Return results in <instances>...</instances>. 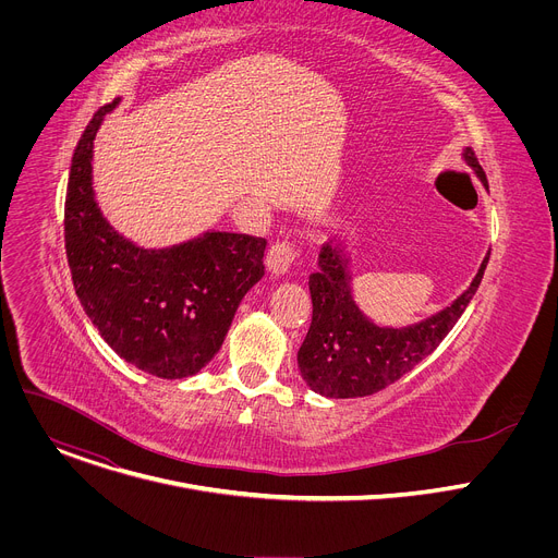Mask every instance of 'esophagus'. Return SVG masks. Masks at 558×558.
Wrapping results in <instances>:
<instances>
[{
  "label": "esophagus",
  "instance_id": "34e87169",
  "mask_svg": "<svg viewBox=\"0 0 558 558\" xmlns=\"http://www.w3.org/2000/svg\"><path fill=\"white\" fill-rule=\"evenodd\" d=\"M295 256H298V247L289 241H280V243L271 245V250L267 254V269L274 276H282V274H287V269L291 267Z\"/></svg>",
  "mask_w": 558,
  "mask_h": 558
}]
</instances>
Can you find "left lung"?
Wrapping results in <instances>:
<instances>
[{"label":"left lung","instance_id":"8db88e82","mask_svg":"<svg viewBox=\"0 0 558 558\" xmlns=\"http://www.w3.org/2000/svg\"><path fill=\"white\" fill-rule=\"evenodd\" d=\"M463 161L488 187L484 168L470 147ZM490 254L484 258L470 287L446 308L426 320L392 329L377 327L360 311L351 295V271L344 245L327 243L317 256V269L308 276L313 317L298 351V368L311 390L347 400L373 395L415 368L448 336L482 284Z\"/></svg>","mask_w":558,"mask_h":558}]
</instances>
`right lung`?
<instances>
[{
    "mask_svg": "<svg viewBox=\"0 0 558 558\" xmlns=\"http://www.w3.org/2000/svg\"><path fill=\"white\" fill-rule=\"evenodd\" d=\"M104 106L76 143L65 194V256L76 298L110 349L136 368L181 379L222 347L233 313L265 276V238L205 231L166 250H143L101 214L93 190Z\"/></svg>",
    "mask_w": 558,
    "mask_h": 558,
    "instance_id": "right-lung-1",
    "label": "right lung"
}]
</instances>
